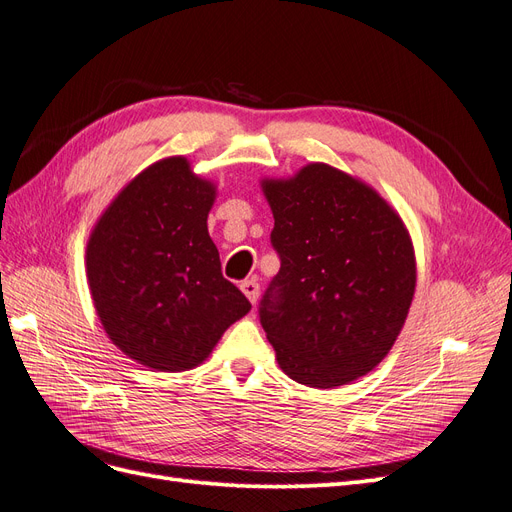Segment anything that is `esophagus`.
<instances>
[{
  "mask_svg": "<svg viewBox=\"0 0 512 512\" xmlns=\"http://www.w3.org/2000/svg\"><path fill=\"white\" fill-rule=\"evenodd\" d=\"M239 288H241V292L245 294V298H248L252 304H256L258 294H260V285H258L256 279H245V281H241Z\"/></svg>",
  "mask_w": 512,
  "mask_h": 512,
  "instance_id": "obj_1",
  "label": "esophagus"
}]
</instances>
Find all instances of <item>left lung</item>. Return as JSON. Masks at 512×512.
<instances>
[{
  "label": "left lung",
  "mask_w": 512,
  "mask_h": 512,
  "mask_svg": "<svg viewBox=\"0 0 512 512\" xmlns=\"http://www.w3.org/2000/svg\"><path fill=\"white\" fill-rule=\"evenodd\" d=\"M260 185L281 260L260 300L277 363L306 386L349 384L388 355L410 311V233L372 187L327 163Z\"/></svg>",
  "instance_id": "obj_1"
}]
</instances>
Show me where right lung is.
<instances>
[{
    "instance_id": "1",
    "label": "right lung",
    "mask_w": 512,
    "mask_h": 512,
    "mask_svg": "<svg viewBox=\"0 0 512 512\" xmlns=\"http://www.w3.org/2000/svg\"><path fill=\"white\" fill-rule=\"evenodd\" d=\"M214 182L187 157L155 161L121 189L90 233L86 273L96 315L119 351L157 372L206 361L252 309L220 273L208 233Z\"/></svg>"
}]
</instances>
